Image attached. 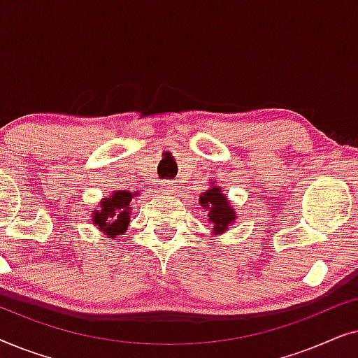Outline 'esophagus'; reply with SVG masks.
<instances>
[{"label":"esophagus","instance_id":"1","mask_svg":"<svg viewBox=\"0 0 358 358\" xmlns=\"http://www.w3.org/2000/svg\"><path fill=\"white\" fill-rule=\"evenodd\" d=\"M176 190H178V182H174V180H166V182H163V187H161V192L164 195L176 194Z\"/></svg>","mask_w":358,"mask_h":358}]
</instances>
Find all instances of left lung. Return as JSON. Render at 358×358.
Listing matches in <instances>:
<instances>
[{
  "instance_id": "left-lung-1",
  "label": "left lung",
  "mask_w": 358,
  "mask_h": 358,
  "mask_svg": "<svg viewBox=\"0 0 358 358\" xmlns=\"http://www.w3.org/2000/svg\"><path fill=\"white\" fill-rule=\"evenodd\" d=\"M200 207L208 212V223L212 224L213 236H220L236 222V210L231 207L227 195L217 182H210L208 190L200 194Z\"/></svg>"
}]
</instances>
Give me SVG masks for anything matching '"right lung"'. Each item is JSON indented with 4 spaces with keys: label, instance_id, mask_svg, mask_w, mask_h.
<instances>
[{
    "label": "right lung",
    "instance_id": "add662e5",
    "mask_svg": "<svg viewBox=\"0 0 358 358\" xmlns=\"http://www.w3.org/2000/svg\"><path fill=\"white\" fill-rule=\"evenodd\" d=\"M138 197V192L130 190H112V192L97 203V208L91 213V222L107 238H120L129 228L131 200Z\"/></svg>",
    "mask_w": 358,
    "mask_h": 358
}]
</instances>
